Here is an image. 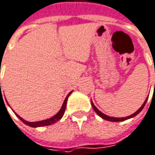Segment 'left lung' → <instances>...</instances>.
<instances>
[{
    "instance_id": "1",
    "label": "left lung",
    "mask_w": 155,
    "mask_h": 155,
    "mask_svg": "<svg viewBox=\"0 0 155 155\" xmlns=\"http://www.w3.org/2000/svg\"><path fill=\"white\" fill-rule=\"evenodd\" d=\"M147 100L145 101V102L143 103V105L140 107V108L138 109V111H136L134 114H132V115H130V116H126V117H122V118H117V117H111V116H106V115H104L103 113H101L95 106L94 105V103L92 102V106H93V108L94 109V111L97 113V115L98 116H100L101 118H103V119H105V120H107V121H110V122H122V121H124V120H127V119H129V118H131V117H134L135 116H137L139 112H141V110L144 108V107H145V105H146V103H147Z\"/></svg>"
}]
</instances>
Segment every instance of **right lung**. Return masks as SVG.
Here are the masks:
<instances>
[{
    "label": "right lung",
    "mask_w": 155,
    "mask_h": 155,
    "mask_svg": "<svg viewBox=\"0 0 155 155\" xmlns=\"http://www.w3.org/2000/svg\"><path fill=\"white\" fill-rule=\"evenodd\" d=\"M1 84V83H0ZM1 88V86H0ZM1 90V89H0ZM71 94V92L70 93V94H68V96L66 97V99L64 100V102H63V104H62V107H61V108L60 109V111L55 115L54 116H53V117H51L49 119H47V120H43V121H39V122H35V123H31V122H27V121H25V120H24L22 117H20V116L17 115V116L24 123V124H25L26 125H29V126H31V127H40V126H47V125H51V124H54V123H56L57 121H59L60 119H61L62 116H63V114H64V112H65V108H66V104H67V100H68V97L70 96V94Z\"/></svg>",
    "instance_id": "add662e5"
}]
</instances>
